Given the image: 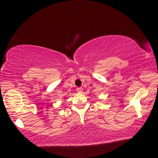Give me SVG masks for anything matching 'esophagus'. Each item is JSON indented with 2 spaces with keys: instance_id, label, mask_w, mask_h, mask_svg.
Here are the masks:
<instances>
[{
  "instance_id": "esophagus-1",
  "label": "esophagus",
  "mask_w": 158,
  "mask_h": 158,
  "mask_svg": "<svg viewBox=\"0 0 158 158\" xmlns=\"http://www.w3.org/2000/svg\"><path fill=\"white\" fill-rule=\"evenodd\" d=\"M77 91L78 93H82L83 91V89L81 87H79V88H77Z\"/></svg>"
}]
</instances>
